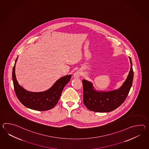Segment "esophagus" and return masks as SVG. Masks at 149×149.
Returning a JSON list of instances; mask_svg holds the SVG:
<instances>
[{"mask_svg":"<svg viewBox=\"0 0 149 149\" xmlns=\"http://www.w3.org/2000/svg\"><path fill=\"white\" fill-rule=\"evenodd\" d=\"M81 74H82L81 71L80 70H79L76 71V72L73 75L75 78H79V77L81 76Z\"/></svg>","mask_w":149,"mask_h":149,"instance_id":"34e87169","label":"esophagus"}]
</instances>
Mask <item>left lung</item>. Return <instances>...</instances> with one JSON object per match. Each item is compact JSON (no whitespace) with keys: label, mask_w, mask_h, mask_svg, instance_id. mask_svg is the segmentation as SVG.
I'll return each mask as SVG.
<instances>
[{"label":"left lung","mask_w":149,"mask_h":149,"mask_svg":"<svg viewBox=\"0 0 149 149\" xmlns=\"http://www.w3.org/2000/svg\"><path fill=\"white\" fill-rule=\"evenodd\" d=\"M131 67L129 75L119 89L111 91H98L92 83L83 79V103L88 109L96 112H109L117 109L123 104L132 87L134 77L132 62L129 57Z\"/></svg>","instance_id":"1"}]
</instances>
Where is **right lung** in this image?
I'll return each instance as SVG.
<instances>
[{
    "instance_id": "add662e5",
    "label": "right lung",
    "mask_w": 149,
    "mask_h": 149,
    "mask_svg": "<svg viewBox=\"0 0 149 149\" xmlns=\"http://www.w3.org/2000/svg\"><path fill=\"white\" fill-rule=\"evenodd\" d=\"M17 59V57L13 68L12 79L15 93L20 102L29 109L39 111H47L53 108L58 103L64 87L70 81L71 75L60 78L49 89L45 91L30 92L20 86L17 81L15 74Z\"/></svg>"
}]
</instances>
